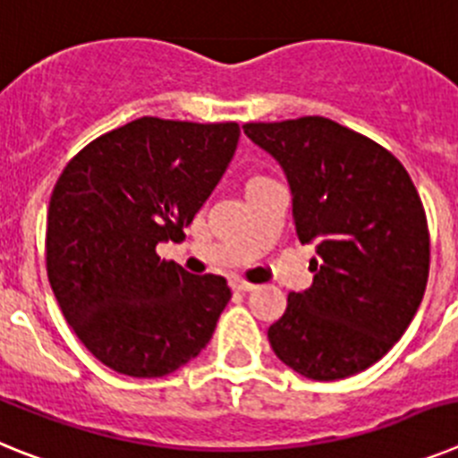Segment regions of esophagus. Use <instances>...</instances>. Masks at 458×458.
Wrapping results in <instances>:
<instances>
[{
    "label": "esophagus",
    "instance_id": "34e87169",
    "mask_svg": "<svg viewBox=\"0 0 458 458\" xmlns=\"http://www.w3.org/2000/svg\"><path fill=\"white\" fill-rule=\"evenodd\" d=\"M232 289H233V291H242V293H245V291H252L254 284H252V282H245V279L236 277V279H233V282H232Z\"/></svg>",
    "mask_w": 458,
    "mask_h": 458
}]
</instances>
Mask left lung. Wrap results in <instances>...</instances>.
<instances>
[{
    "label": "left lung",
    "instance_id": "1",
    "mask_svg": "<svg viewBox=\"0 0 458 458\" xmlns=\"http://www.w3.org/2000/svg\"><path fill=\"white\" fill-rule=\"evenodd\" d=\"M282 165L301 242H317L314 282L268 327L286 367L339 380L378 362L411 326L428 277V226L403 165L326 116L245 123Z\"/></svg>",
    "mask_w": 458,
    "mask_h": 458
}]
</instances>
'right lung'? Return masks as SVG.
<instances>
[{
    "mask_svg": "<svg viewBox=\"0 0 458 458\" xmlns=\"http://www.w3.org/2000/svg\"><path fill=\"white\" fill-rule=\"evenodd\" d=\"M241 128L141 116L64 167L47 208V279L80 342L109 369L160 378L201 353L232 289L157 257L183 241L232 163Z\"/></svg>",
    "mask_w": 458,
    "mask_h": 458,
    "instance_id": "add662e5",
    "label": "right lung"
}]
</instances>
